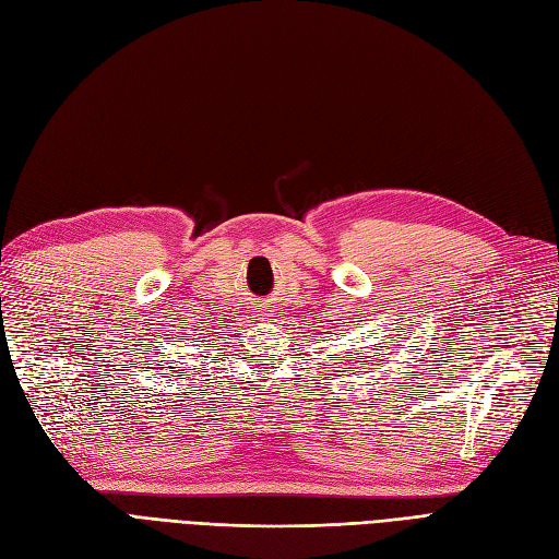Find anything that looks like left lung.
Wrapping results in <instances>:
<instances>
[{
  "instance_id": "left-lung-1",
  "label": "left lung",
  "mask_w": 559,
  "mask_h": 559,
  "mask_svg": "<svg viewBox=\"0 0 559 559\" xmlns=\"http://www.w3.org/2000/svg\"><path fill=\"white\" fill-rule=\"evenodd\" d=\"M357 359H365V357H357ZM369 362H371V359H369Z\"/></svg>"
}]
</instances>
